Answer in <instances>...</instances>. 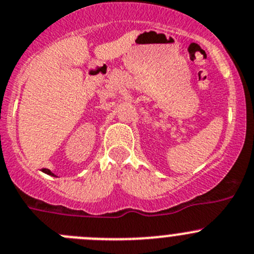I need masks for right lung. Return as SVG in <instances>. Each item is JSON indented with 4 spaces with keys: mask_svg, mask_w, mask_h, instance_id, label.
Returning a JSON list of instances; mask_svg holds the SVG:
<instances>
[{
    "mask_svg": "<svg viewBox=\"0 0 254 254\" xmlns=\"http://www.w3.org/2000/svg\"><path fill=\"white\" fill-rule=\"evenodd\" d=\"M42 171H43V172H45V173H47V175H50V176H55V175H53L52 172H51L50 170H47V168H43Z\"/></svg>",
    "mask_w": 254,
    "mask_h": 254,
    "instance_id": "1",
    "label": "right lung"
}]
</instances>
